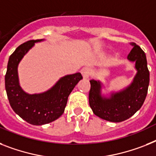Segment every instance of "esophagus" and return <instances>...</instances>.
I'll return each instance as SVG.
<instances>
[{"mask_svg":"<svg viewBox=\"0 0 156 156\" xmlns=\"http://www.w3.org/2000/svg\"><path fill=\"white\" fill-rule=\"evenodd\" d=\"M81 73H82L83 78L87 79L91 75V69L89 67H83V69H81Z\"/></svg>","mask_w":156,"mask_h":156,"instance_id":"34e87169","label":"esophagus"}]
</instances>
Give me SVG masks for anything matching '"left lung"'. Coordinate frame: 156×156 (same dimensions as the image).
<instances>
[{"mask_svg":"<svg viewBox=\"0 0 156 156\" xmlns=\"http://www.w3.org/2000/svg\"><path fill=\"white\" fill-rule=\"evenodd\" d=\"M131 44L133 48L127 55V59L136 62L137 74L129 87L112 94L111 98L105 99L100 95V81L90 80V107L95 115L108 121L118 123L132 116L142 107L147 94L150 73L146 55L136 43Z\"/></svg>","mask_w":156,"mask_h":156,"instance_id":"8db88e82","label":"left lung"}]
</instances>
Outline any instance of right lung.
<instances>
[{
    "label": "right lung",
    "mask_w": 156,
    "mask_h": 156,
    "mask_svg": "<svg viewBox=\"0 0 156 156\" xmlns=\"http://www.w3.org/2000/svg\"><path fill=\"white\" fill-rule=\"evenodd\" d=\"M41 40L20 44L9 59L5 81L12 108L24 120L33 125H42L56 120L64 112L69 94L83 77L81 73L62 77L50 90L41 94H27L19 85L17 66L26 52Z\"/></svg>",
    "instance_id": "1"
}]
</instances>
